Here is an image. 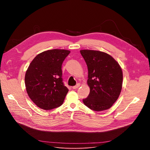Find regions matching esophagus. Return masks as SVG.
Masks as SVG:
<instances>
[{"label": "esophagus", "instance_id": "1", "mask_svg": "<svg viewBox=\"0 0 150 150\" xmlns=\"http://www.w3.org/2000/svg\"><path fill=\"white\" fill-rule=\"evenodd\" d=\"M80 84L79 83H78L77 84L76 86H73V87H72V89H78L79 86H80Z\"/></svg>", "mask_w": 150, "mask_h": 150}]
</instances>
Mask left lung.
Masks as SVG:
<instances>
[{
    "label": "left lung",
    "instance_id": "1",
    "mask_svg": "<svg viewBox=\"0 0 150 150\" xmlns=\"http://www.w3.org/2000/svg\"><path fill=\"white\" fill-rule=\"evenodd\" d=\"M88 69L90 93L83 99L85 105L96 111L110 108L118 98L122 89V72L117 61L107 53L81 50Z\"/></svg>",
    "mask_w": 150,
    "mask_h": 150
}]
</instances>
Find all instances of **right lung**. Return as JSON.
<instances>
[{"label":"right lung","mask_w":150,"mask_h":150,"mask_svg":"<svg viewBox=\"0 0 150 150\" xmlns=\"http://www.w3.org/2000/svg\"><path fill=\"white\" fill-rule=\"evenodd\" d=\"M70 51L52 49L32 61L25 72L27 93L35 104L45 110L61 106L69 90L62 78V64Z\"/></svg>","instance_id":"right-lung-1"}]
</instances>
